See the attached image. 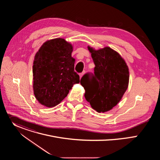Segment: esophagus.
Here are the masks:
<instances>
[{"label": "esophagus", "instance_id": "1", "mask_svg": "<svg viewBox=\"0 0 160 160\" xmlns=\"http://www.w3.org/2000/svg\"><path fill=\"white\" fill-rule=\"evenodd\" d=\"M84 75V72H83V73H80L79 74V76H80V78H81L82 77H83V75Z\"/></svg>", "mask_w": 160, "mask_h": 160}]
</instances>
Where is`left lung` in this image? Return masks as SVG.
Returning a JSON list of instances; mask_svg holds the SVG:
<instances>
[{
  "label": "left lung",
  "mask_w": 160,
  "mask_h": 160,
  "mask_svg": "<svg viewBox=\"0 0 160 160\" xmlns=\"http://www.w3.org/2000/svg\"><path fill=\"white\" fill-rule=\"evenodd\" d=\"M95 64L94 77L91 82L85 75L80 83L85 89L87 102L98 112L112 109L121 101L128 88L129 70L121 55L109 47L96 50L88 45Z\"/></svg>",
  "instance_id": "left-lung-1"
}]
</instances>
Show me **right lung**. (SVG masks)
<instances>
[{"label":"right lung","mask_w":160,"mask_h":160,"mask_svg":"<svg viewBox=\"0 0 160 160\" xmlns=\"http://www.w3.org/2000/svg\"><path fill=\"white\" fill-rule=\"evenodd\" d=\"M73 45L62 38L45 42L36 53L33 65V89L38 102L48 108L59 104L80 77L74 71Z\"/></svg>","instance_id":"right-lung-1"}]
</instances>
